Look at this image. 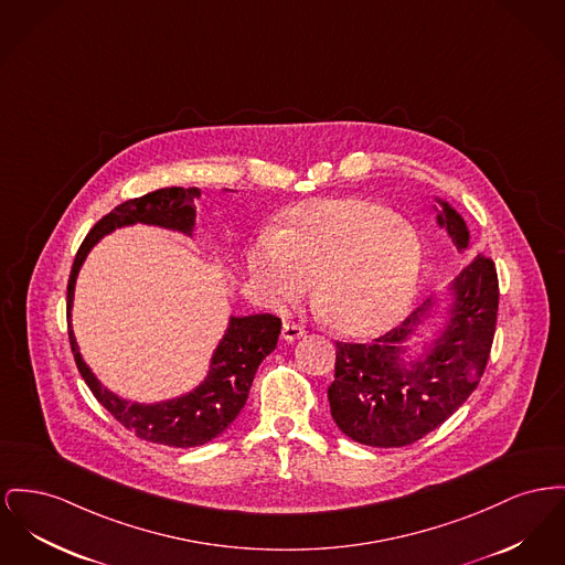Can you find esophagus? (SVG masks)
<instances>
[{"instance_id": "34e87169", "label": "esophagus", "mask_w": 565, "mask_h": 565, "mask_svg": "<svg viewBox=\"0 0 565 565\" xmlns=\"http://www.w3.org/2000/svg\"><path fill=\"white\" fill-rule=\"evenodd\" d=\"M302 334H305V329H302L300 324H297V322H284L281 337H284L286 341H297Z\"/></svg>"}]
</instances>
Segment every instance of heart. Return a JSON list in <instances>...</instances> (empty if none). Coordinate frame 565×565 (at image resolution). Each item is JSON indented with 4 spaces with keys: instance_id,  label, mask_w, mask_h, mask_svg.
<instances>
[{
    "instance_id": "1",
    "label": "heart",
    "mask_w": 565,
    "mask_h": 565,
    "mask_svg": "<svg viewBox=\"0 0 565 565\" xmlns=\"http://www.w3.org/2000/svg\"><path fill=\"white\" fill-rule=\"evenodd\" d=\"M423 266L416 231L369 200H318L290 211L279 233L247 254L249 275L273 309H288L316 279V302L343 334L388 331L409 309Z\"/></svg>"
}]
</instances>
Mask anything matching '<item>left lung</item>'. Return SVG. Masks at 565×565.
Instances as JSON below:
<instances>
[{
	"label": "left lung",
	"instance_id": "1",
	"mask_svg": "<svg viewBox=\"0 0 565 565\" xmlns=\"http://www.w3.org/2000/svg\"><path fill=\"white\" fill-rule=\"evenodd\" d=\"M439 226L465 249L463 217L446 202ZM452 311L423 361H403V345L431 307H418L401 327L371 343L337 341L334 380L329 386L332 420L359 444L409 446L448 420L476 391L495 337L499 281L495 263L476 256L452 281Z\"/></svg>",
	"mask_w": 565,
	"mask_h": 565
}]
</instances>
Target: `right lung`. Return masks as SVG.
Returning a JSON list of instances; mask_svg holds the SVG:
<instances>
[{
  "label": "right lung",
  "mask_w": 565,
  "mask_h": 565,
  "mask_svg": "<svg viewBox=\"0 0 565 565\" xmlns=\"http://www.w3.org/2000/svg\"><path fill=\"white\" fill-rule=\"evenodd\" d=\"M199 196V188H164L140 199L121 202L85 236L67 279V337L85 384L128 431L140 439L172 448L202 446L233 425L247 401L258 366L277 348L281 320L270 313L231 318V327L211 359L209 375L196 391L164 403L140 405L108 393L92 369L85 365L70 327V309L78 268L104 234L136 222L192 234L196 217L194 200Z\"/></svg>",
  "instance_id": "1"
}]
</instances>
